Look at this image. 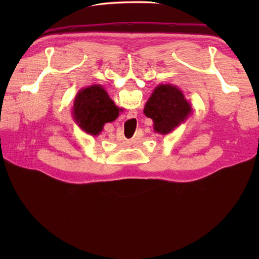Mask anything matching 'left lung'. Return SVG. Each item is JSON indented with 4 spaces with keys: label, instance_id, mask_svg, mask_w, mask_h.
<instances>
[{
    "label": "left lung",
    "instance_id": "1",
    "mask_svg": "<svg viewBox=\"0 0 259 259\" xmlns=\"http://www.w3.org/2000/svg\"><path fill=\"white\" fill-rule=\"evenodd\" d=\"M144 113L152 119L155 133L167 135L191 115L192 108L177 86L159 84L146 103Z\"/></svg>",
    "mask_w": 259,
    "mask_h": 259
}]
</instances>
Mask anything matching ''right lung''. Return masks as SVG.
<instances>
[{"label": "right lung", "instance_id": "add662e5", "mask_svg": "<svg viewBox=\"0 0 259 259\" xmlns=\"http://www.w3.org/2000/svg\"><path fill=\"white\" fill-rule=\"evenodd\" d=\"M121 109L109 97L99 84H93L77 92L75 95L72 116L74 122L86 134L98 136L108 122H113Z\"/></svg>", "mask_w": 259, "mask_h": 259}]
</instances>
